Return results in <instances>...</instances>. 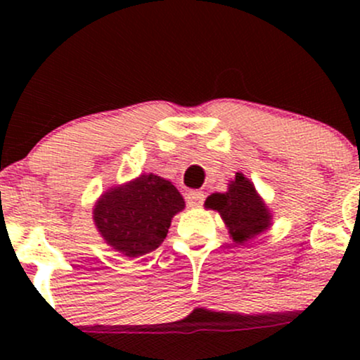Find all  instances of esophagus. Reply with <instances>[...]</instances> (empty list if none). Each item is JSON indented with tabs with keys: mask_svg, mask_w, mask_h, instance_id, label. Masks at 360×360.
<instances>
[{
	"mask_svg": "<svg viewBox=\"0 0 360 360\" xmlns=\"http://www.w3.org/2000/svg\"><path fill=\"white\" fill-rule=\"evenodd\" d=\"M186 201H188V205L191 208H200L205 201V194L201 191H189L186 194Z\"/></svg>",
	"mask_w": 360,
	"mask_h": 360,
	"instance_id": "34e87169",
	"label": "esophagus"
}]
</instances>
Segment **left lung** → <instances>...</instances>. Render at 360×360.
<instances>
[{
  "instance_id": "obj_1",
  "label": "left lung",
  "mask_w": 360,
  "mask_h": 360,
  "mask_svg": "<svg viewBox=\"0 0 360 360\" xmlns=\"http://www.w3.org/2000/svg\"><path fill=\"white\" fill-rule=\"evenodd\" d=\"M205 206L220 213L235 243L249 242L271 226L269 208L242 172L230 181L229 191L206 198Z\"/></svg>"
}]
</instances>
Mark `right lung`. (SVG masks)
Masks as SVG:
<instances>
[{"label": "right lung", "instance_id": "1", "mask_svg": "<svg viewBox=\"0 0 360 360\" xmlns=\"http://www.w3.org/2000/svg\"><path fill=\"white\" fill-rule=\"evenodd\" d=\"M181 210L184 200L171 181L142 174L101 194L93 220L110 247L127 257H140L164 242L172 217Z\"/></svg>", "mask_w": 360, "mask_h": 360}]
</instances>
